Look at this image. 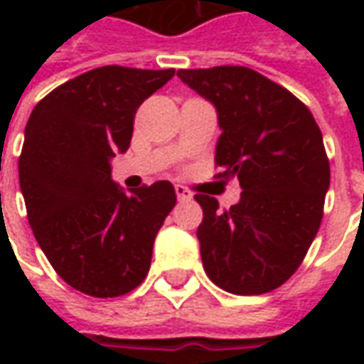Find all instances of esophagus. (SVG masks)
Wrapping results in <instances>:
<instances>
[{"label": "esophagus", "mask_w": 364, "mask_h": 364, "mask_svg": "<svg viewBox=\"0 0 364 364\" xmlns=\"http://www.w3.org/2000/svg\"><path fill=\"white\" fill-rule=\"evenodd\" d=\"M175 195H177V200H191L193 198V193L183 185H175Z\"/></svg>", "instance_id": "esophagus-1"}]
</instances>
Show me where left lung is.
<instances>
[{
    "label": "left lung",
    "instance_id": "left-lung-1",
    "mask_svg": "<svg viewBox=\"0 0 364 364\" xmlns=\"http://www.w3.org/2000/svg\"><path fill=\"white\" fill-rule=\"evenodd\" d=\"M216 107L218 177H237L240 203L218 210L210 195L197 230L208 279L232 294L279 289L294 274L320 228L329 159L320 127L300 99L244 66L179 70Z\"/></svg>",
    "mask_w": 364,
    "mask_h": 364
}]
</instances>
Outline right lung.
Instances as JSON below:
<instances>
[{
    "instance_id": "right-lung-1",
    "label": "right lung",
    "mask_w": 364,
    "mask_h": 364,
    "mask_svg": "<svg viewBox=\"0 0 364 364\" xmlns=\"http://www.w3.org/2000/svg\"><path fill=\"white\" fill-rule=\"evenodd\" d=\"M173 75V68H95L28 117L19 158L28 224L54 271L83 294L122 296L150 271L154 240L177 203L173 185L124 193L111 159L128 150L144 99Z\"/></svg>"
}]
</instances>
